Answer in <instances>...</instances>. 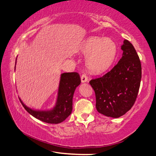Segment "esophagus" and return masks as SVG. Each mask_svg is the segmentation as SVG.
I'll return each mask as SVG.
<instances>
[{
  "label": "esophagus",
  "instance_id": "obj_1",
  "mask_svg": "<svg viewBox=\"0 0 156 156\" xmlns=\"http://www.w3.org/2000/svg\"><path fill=\"white\" fill-rule=\"evenodd\" d=\"M88 80V78L87 77V76L85 74H83L81 76V82L83 83H86V82H87Z\"/></svg>",
  "mask_w": 156,
  "mask_h": 156
}]
</instances>
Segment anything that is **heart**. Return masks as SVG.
<instances>
[{
	"label": "heart",
	"mask_w": 156,
	"mask_h": 156,
	"mask_svg": "<svg viewBox=\"0 0 156 156\" xmlns=\"http://www.w3.org/2000/svg\"><path fill=\"white\" fill-rule=\"evenodd\" d=\"M79 51L86 56L85 65L93 73H103L115 60L117 46L112 39L89 36L82 42Z\"/></svg>",
	"instance_id": "b5f03b06"
}]
</instances>
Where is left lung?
<instances>
[{"mask_svg":"<svg viewBox=\"0 0 156 156\" xmlns=\"http://www.w3.org/2000/svg\"><path fill=\"white\" fill-rule=\"evenodd\" d=\"M122 56L112 70L89 82L96 94V109L107 117L119 118L135 103L142 78V67L133 44L125 40Z\"/></svg>","mask_w":156,"mask_h":156,"instance_id":"1","label":"left lung"}]
</instances>
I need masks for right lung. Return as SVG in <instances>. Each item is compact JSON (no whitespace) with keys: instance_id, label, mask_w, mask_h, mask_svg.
Wrapping results in <instances>:
<instances>
[{"instance_id":"obj_1","label":"right lung","mask_w":156,"mask_h":156,"mask_svg":"<svg viewBox=\"0 0 156 156\" xmlns=\"http://www.w3.org/2000/svg\"><path fill=\"white\" fill-rule=\"evenodd\" d=\"M80 76L78 73H62L60 75L56 104L51 109H31L23 103L20 98L19 100L25 110L34 118L47 123L58 124L63 122L72 113L73 94L76 87L80 84Z\"/></svg>"}]
</instances>
